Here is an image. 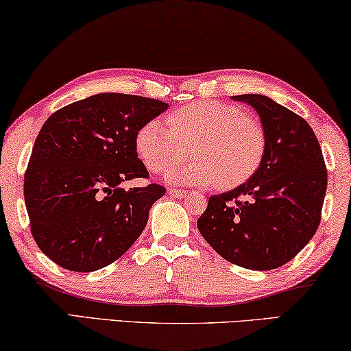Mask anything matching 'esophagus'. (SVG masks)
Returning <instances> with one entry per match:
<instances>
[{
  "label": "esophagus",
  "instance_id": "1",
  "mask_svg": "<svg viewBox=\"0 0 351 351\" xmlns=\"http://www.w3.org/2000/svg\"><path fill=\"white\" fill-rule=\"evenodd\" d=\"M169 193L171 197H176V198H182V197H186V191H181V189H175V187H170L169 189Z\"/></svg>",
  "mask_w": 351,
  "mask_h": 351
}]
</instances>
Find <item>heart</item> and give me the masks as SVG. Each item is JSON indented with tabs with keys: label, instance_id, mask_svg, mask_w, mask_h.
I'll use <instances>...</instances> for the list:
<instances>
[{
	"label": "heart",
	"instance_id": "heart-1",
	"mask_svg": "<svg viewBox=\"0 0 351 351\" xmlns=\"http://www.w3.org/2000/svg\"><path fill=\"white\" fill-rule=\"evenodd\" d=\"M167 124L153 119L135 140L140 159L153 173L182 164L192 149L195 160L171 171V180L233 189L250 180L263 160V128L232 104L211 99L187 104L171 112Z\"/></svg>",
	"mask_w": 351,
	"mask_h": 351
}]
</instances>
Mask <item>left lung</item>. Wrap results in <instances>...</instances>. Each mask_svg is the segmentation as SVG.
<instances>
[{
	"label": "left lung",
	"mask_w": 351,
	"mask_h": 351,
	"mask_svg": "<svg viewBox=\"0 0 351 351\" xmlns=\"http://www.w3.org/2000/svg\"><path fill=\"white\" fill-rule=\"evenodd\" d=\"M233 99L260 114L265 156L244 184L209 197L197 227L230 263L268 271L289 263L315 234L328 171L320 143L300 114L261 94Z\"/></svg>",
	"instance_id": "left-lung-1"
}]
</instances>
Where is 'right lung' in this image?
I'll return each instance as SVG.
<instances>
[{
  "mask_svg": "<svg viewBox=\"0 0 351 351\" xmlns=\"http://www.w3.org/2000/svg\"><path fill=\"white\" fill-rule=\"evenodd\" d=\"M167 107L102 93L56 110L42 125L25 171V205L36 244L61 268L101 269L142 234L165 187L151 182L125 191L121 184L149 178L135 140Z\"/></svg>",
  "mask_w": 351,
  "mask_h": 351,
  "instance_id": "1",
  "label": "right lung"
}]
</instances>
